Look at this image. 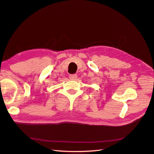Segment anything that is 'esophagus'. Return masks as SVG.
<instances>
[{"mask_svg": "<svg viewBox=\"0 0 154 154\" xmlns=\"http://www.w3.org/2000/svg\"><path fill=\"white\" fill-rule=\"evenodd\" d=\"M69 77L71 80H75L77 78V74H71L69 75Z\"/></svg>", "mask_w": 154, "mask_h": 154, "instance_id": "esophagus-1", "label": "esophagus"}]
</instances>
